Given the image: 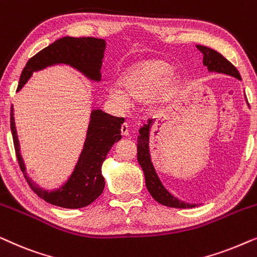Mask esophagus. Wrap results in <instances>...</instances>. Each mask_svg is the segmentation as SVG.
Wrapping results in <instances>:
<instances>
[{"mask_svg":"<svg viewBox=\"0 0 257 257\" xmlns=\"http://www.w3.org/2000/svg\"><path fill=\"white\" fill-rule=\"evenodd\" d=\"M120 132H121V136L124 137H128L130 136V128H128V125L126 124H122L121 127H120Z\"/></svg>","mask_w":257,"mask_h":257,"instance_id":"34e87169","label":"esophagus"}]
</instances>
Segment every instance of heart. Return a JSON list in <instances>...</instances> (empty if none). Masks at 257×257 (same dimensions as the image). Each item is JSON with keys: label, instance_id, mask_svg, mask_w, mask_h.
I'll use <instances>...</instances> for the list:
<instances>
[{"label": "heart", "instance_id": "b5f03b06", "mask_svg": "<svg viewBox=\"0 0 257 257\" xmlns=\"http://www.w3.org/2000/svg\"><path fill=\"white\" fill-rule=\"evenodd\" d=\"M178 76L173 66L161 59H147L136 63L119 77V87L110 86L107 97L118 105L125 106L130 100L146 99L149 106L165 103L177 85Z\"/></svg>", "mask_w": 257, "mask_h": 257}]
</instances>
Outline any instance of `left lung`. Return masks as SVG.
I'll return each instance as SVG.
<instances>
[{"instance_id":"1","label":"left lung","mask_w":257,"mask_h":257,"mask_svg":"<svg viewBox=\"0 0 257 257\" xmlns=\"http://www.w3.org/2000/svg\"><path fill=\"white\" fill-rule=\"evenodd\" d=\"M196 48L203 55V65L206 66L209 72L223 73V75L235 77L236 79L241 80V76L237 69L229 61H227L222 55L213 50V49L202 47V45H196ZM154 122H156V119H151L147 124L144 125L140 128V136H138V140H137V143H138L137 144V149H138V157L137 158H138V163L142 166L144 175H145L147 191L150 192V194L153 196L156 201L164 206L172 207V208H194V207L199 206L198 203L181 201L177 196L172 195L165 188L163 182L160 181V178L158 177L150 153V135Z\"/></svg>"}]
</instances>
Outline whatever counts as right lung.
Returning <instances> with one entry per match:
<instances>
[{
  "instance_id": "right-lung-1",
  "label": "right lung",
  "mask_w": 257,
  "mask_h": 257,
  "mask_svg": "<svg viewBox=\"0 0 257 257\" xmlns=\"http://www.w3.org/2000/svg\"><path fill=\"white\" fill-rule=\"evenodd\" d=\"M106 42L93 37L65 36L55 41L28 61L20 77L17 92L28 83L34 72L54 65H69L82 73L89 80L99 83L101 79L104 51ZM124 118L113 117L99 108L90 113L86 138L78 160L68 179L55 189H44L38 186L27 173L26 163L21 154V145L14 117V106L10 112L14 145L20 167L33 191L51 205L63 208L77 209L89 206L104 191L105 179L101 174V165L114 143L121 139L120 127Z\"/></svg>"
}]
</instances>
